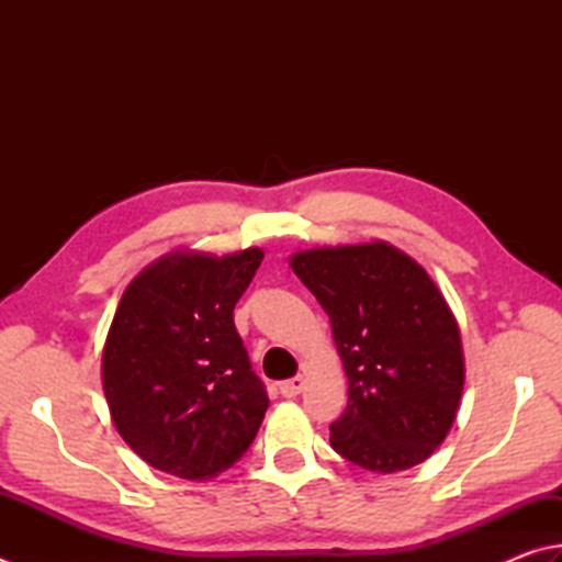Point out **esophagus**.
Wrapping results in <instances>:
<instances>
[{"mask_svg": "<svg viewBox=\"0 0 562 562\" xmlns=\"http://www.w3.org/2000/svg\"><path fill=\"white\" fill-rule=\"evenodd\" d=\"M303 386H305V379L299 374V376H293V379H285V381H281V384H279V391H281V394H283L285 398H293V396H299V394H301Z\"/></svg>", "mask_w": 562, "mask_h": 562, "instance_id": "obj_1", "label": "esophagus"}]
</instances>
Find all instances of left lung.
<instances>
[{"instance_id": "8db88e82", "label": "left lung", "mask_w": 562, "mask_h": 562, "mask_svg": "<svg viewBox=\"0 0 562 562\" xmlns=\"http://www.w3.org/2000/svg\"><path fill=\"white\" fill-rule=\"evenodd\" d=\"M291 269L330 317L349 381L335 452L372 472L428 460L464 384L460 327L438 285L386 241L301 251Z\"/></svg>"}]
</instances>
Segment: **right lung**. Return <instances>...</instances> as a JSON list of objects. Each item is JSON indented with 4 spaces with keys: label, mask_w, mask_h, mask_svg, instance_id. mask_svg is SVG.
I'll return each mask as SVG.
<instances>
[{
    "label": "right lung",
    "mask_w": 562,
    "mask_h": 562,
    "mask_svg": "<svg viewBox=\"0 0 562 562\" xmlns=\"http://www.w3.org/2000/svg\"><path fill=\"white\" fill-rule=\"evenodd\" d=\"M261 259V249L168 254L126 285L102 386L120 436L151 468L207 480L257 438L269 396L232 313Z\"/></svg>",
    "instance_id": "right-lung-1"
}]
</instances>
